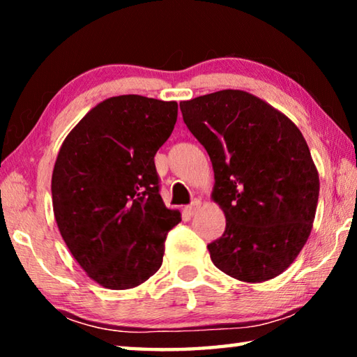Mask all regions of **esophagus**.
<instances>
[{"label":"esophagus","instance_id":"esophagus-1","mask_svg":"<svg viewBox=\"0 0 357 357\" xmlns=\"http://www.w3.org/2000/svg\"><path fill=\"white\" fill-rule=\"evenodd\" d=\"M200 204H202L200 202L195 200V202H193L192 204H189V206H185V208H184V213H185L187 215H193V214L197 213V209L200 208Z\"/></svg>","mask_w":357,"mask_h":357}]
</instances>
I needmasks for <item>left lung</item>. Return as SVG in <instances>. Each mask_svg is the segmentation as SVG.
I'll return each mask as SVG.
<instances>
[{"label": "left lung", "mask_w": 357, "mask_h": 357, "mask_svg": "<svg viewBox=\"0 0 357 357\" xmlns=\"http://www.w3.org/2000/svg\"><path fill=\"white\" fill-rule=\"evenodd\" d=\"M183 119L213 162L211 198L227 219L208 245L233 279L259 283L280 275L310 236L319 178L305 138L268 102L222 89L179 102Z\"/></svg>", "instance_id": "8db88e82"}]
</instances>
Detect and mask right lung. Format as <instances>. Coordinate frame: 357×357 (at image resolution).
Here are the masks:
<instances>
[{"instance_id":"1","label":"right lung","mask_w":357,"mask_h":357,"mask_svg":"<svg viewBox=\"0 0 357 357\" xmlns=\"http://www.w3.org/2000/svg\"><path fill=\"white\" fill-rule=\"evenodd\" d=\"M176 118L174 100L114 96L84 114L59 148L53 214L72 257L100 287L135 288L162 266L181 213L162 200L154 155Z\"/></svg>"}]
</instances>
